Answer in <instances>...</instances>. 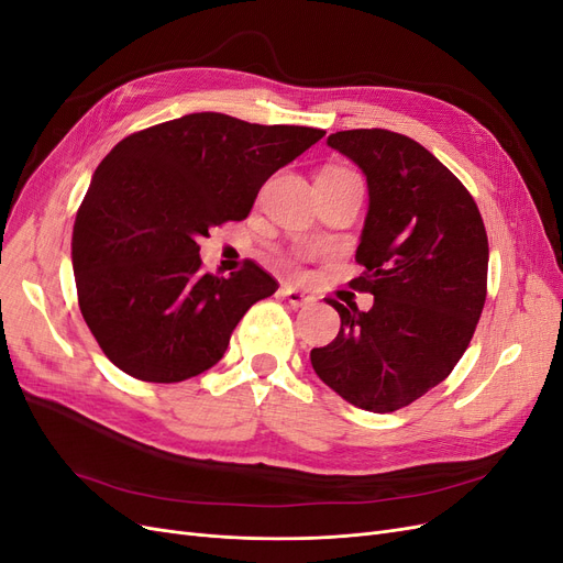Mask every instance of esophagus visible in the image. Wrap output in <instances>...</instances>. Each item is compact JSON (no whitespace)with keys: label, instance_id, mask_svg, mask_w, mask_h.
Instances as JSON below:
<instances>
[{"label":"esophagus","instance_id":"obj_1","mask_svg":"<svg viewBox=\"0 0 563 563\" xmlns=\"http://www.w3.org/2000/svg\"><path fill=\"white\" fill-rule=\"evenodd\" d=\"M282 296L288 300V305H294V308H305V305H312L314 296L308 291H300L296 286H284L282 288Z\"/></svg>","mask_w":563,"mask_h":563}]
</instances>
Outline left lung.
<instances>
[{
    "mask_svg": "<svg viewBox=\"0 0 563 563\" xmlns=\"http://www.w3.org/2000/svg\"><path fill=\"white\" fill-rule=\"evenodd\" d=\"M327 145L368 185L356 246L366 272L350 286L368 291L373 308L327 300L340 331L310 362L352 406L389 413L437 387L467 350L486 300V228L465 185L406 135L354 129Z\"/></svg>",
    "mask_w": 563,
    "mask_h": 563,
    "instance_id": "8db88e82",
    "label": "left lung"
}]
</instances>
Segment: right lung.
Here are the masks:
<instances>
[{"instance_id": "obj_1", "label": "right lung", "mask_w": 563, "mask_h": 563, "mask_svg": "<svg viewBox=\"0 0 563 563\" xmlns=\"http://www.w3.org/2000/svg\"><path fill=\"white\" fill-rule=\"evenodd\" d=\"M323 133L195 112L112 147L77 211L73 269L81 317L117 368L180 383L220 362L246 310L279 284L251 261L203 275L199 240L244 220L263 183Z\"/></svg>"}]
</instances>
